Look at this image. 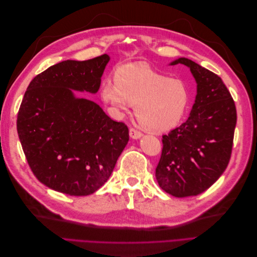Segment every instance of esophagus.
<instances>
[{
	"label": "esophagus",
	"mask_w": 257,
	"mask_h": 257,
	"mask_svg": "<svg viewBox=\"0 0 257 257\" xmlns=\"http://www.w3.org/2000/svg\"><path fill=\"white\" fill-rule=\"evenodd\" d=\"M142 136H143V134L139 131H137V130L133 128V127L130 128V137L132 139H139Z\"/></svg>",
	"instance_id": "1"
}]
</instances>
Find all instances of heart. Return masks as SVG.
I'll use <instances>...</instances> for the list:
<instances>
[{
  "instance_id": "heart-1",
  "label": "heart",
  "mask_w": 257,
  "mask_h": 257,
  "mask_svg": "<svg viewBox=\"0 0 257 257\" xmlns=\"http://www.w3.org/2000/svg\"><path fill=\"white\" fill-rule=\"evenodd\" d=\"M114 81L106 80L100 87L103 102L120 115L132 105L142 125L154 133H164L178 126L188 112L192 95L180 78L155 71L145 62L118 66Z\"/></svg>"
}]
</instances>
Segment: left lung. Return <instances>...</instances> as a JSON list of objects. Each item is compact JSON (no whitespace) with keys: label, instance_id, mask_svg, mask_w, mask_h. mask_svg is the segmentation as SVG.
Masks as SVG:
<instances>
[{"label":"left lung","instance_id":"left-lung-1","mask_svg":"<svg viewBox=\"0 0 257 257\" xmlns=\"http://www.w3.org/2000/svg\"><path fill=\"white\" fill-rule=\"evenodd\" d=\"M176 64L190 68L197 93L188 120L163 135L155 177L166 193L188 197L205 192L226 169L237 112L234 99L219 76L186 58L169 63Z\"/></svg>","mask_w":257,"mask_h":257}]
</instances>
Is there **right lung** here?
<instances>
[{
    "label": "right lung",
    "mask_w": 257,
    "mask_h": 257,
    "mask_svg": "<svg viewBox=\"0 0 257 257\" xmlns=\"http://www.w3.org/2000/svg\"><path fill=\"white\" fill-rule=\"evenodd\" d=\"M108 54L66 60L30 82L17 118L23 152L43 184L71 196H87L110 177L128 142V128L75 91L95 94Z\"/></svg>",
    "instance_id": "obj_1"
}]
</instances>
